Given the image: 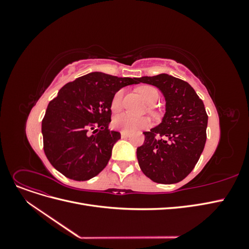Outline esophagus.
Segmentation results:
<instances>
[{
	"label": "esophagus",
	"instance_id": "34e87169",
	"mask_svg": "<svg viewBox=\"0 0 249 249\" xmlns=\"http://www.w3.org/2000/svg\"><path fill=\"white\" fill-rule=\"evenodd\" d=\"M120 135H122V138H127V137H130V134L127 133V132H124V131L120 132Z\"/></svg>",
	"mask_w": 249,
	"mask_h": 249
}]
</instances>
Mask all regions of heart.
<instances>
[{
  "instance_id": "1",
  "label": "heart",
  "mask_w": 249,
  "mask_h": 249,
  "mask_svg": "<svg viewBox=\"0 0 249 249\" xmlns=\"http://www.w3.org/2000/svg\"><path fill=\"white\" fill-rule=\"evenodd\" d=\"M139 93L143 97L148 105H155L159 99V92L158 90L149 85L142 86L139 88ZM123 97H124V90H119L113 97L111 103L112 110L117 111L123 106ZM113 124L122 131L127 132V133H134L136 131H139L141 129H145L150 125V120L147 117H138L130 114V113H120V114L116 115L114 120H113Z\"/></svg>"
}]
</instances>
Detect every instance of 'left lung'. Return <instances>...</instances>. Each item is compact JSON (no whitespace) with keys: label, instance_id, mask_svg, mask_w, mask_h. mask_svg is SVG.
<instances>
[{"label":"left lung","instance_id":"obj_1","mask_svg":"<svg viewBox=\"0 0 249 249\" xmlns=\"http://www.w3.org/2000/svg\"><path fill=\"white\" fill-rule=\"evenodd\" d=\"M138 81L159 88L166 102L161 124L143 133L144 143L137 148L139 166L156 183H178L193 170L205 147V105L189 83L167 73Z\"/></svg>","mask_w":249,"mask_h":249}]
</instances>
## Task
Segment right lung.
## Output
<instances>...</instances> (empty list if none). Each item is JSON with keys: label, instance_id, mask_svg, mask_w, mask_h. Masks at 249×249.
<instances>
[{"label": "right lung", "instance_id": "1", "mask_svg": "<svg viewBox=\"0 0 249 249\" xmlns=\"http://www.w3.org/2000/svg\"><path fill=\"white\" fill-rule=\"evenodd\" d=\"M139 84L94 71L67 83L51 101L41 124L43 149L59 172L87 180L107 166L120 133L108 129L111 103L118 90Z\"/></svg>", "mask_w": 249, "mask_h": 249}]
</instances>
